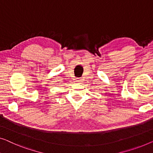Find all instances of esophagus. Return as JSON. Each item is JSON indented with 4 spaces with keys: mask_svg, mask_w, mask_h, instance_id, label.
Instances as JSON below:
<instances>
[{
    "mask_svg": "<svg viewBox=\"0 0 153 153\" xmlns=\"http://www.w3.org/2000/svg\"><path fill=\"white\" fill-rule=\"evenodd\" d=\"M76 82H80L81 81V79H79V78H76Z\"/></svg>",
    "mask_w": 153,
    "mask_h": 153,
    "instance_id": "1",
    "label": "esophagus"
}]
</instances>
